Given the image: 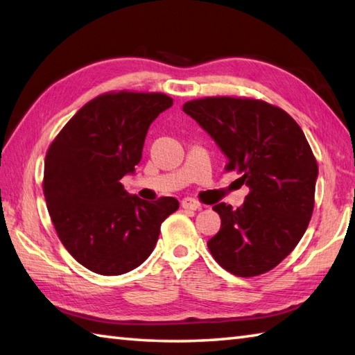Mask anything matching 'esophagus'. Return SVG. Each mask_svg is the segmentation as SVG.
Returning <instances> with one entry per match:
<instances>
[{
  "label": "esophagus",
  "instance_id": "esophagus-1",
  "mask_svg": "<svg viewBox=\"0 0 355 355\" xmlns=\"http://www.w3.org/2000/svg\"><path fill=\"white\" fill-rule=\"evenodd\" d=\"M182 207L184 210H197L201 207V205L198 201H195L193 198H183L182 200Z\"/></svg>",
  "mask_w": 355,
  "mask_h": 355
}]
</instances>
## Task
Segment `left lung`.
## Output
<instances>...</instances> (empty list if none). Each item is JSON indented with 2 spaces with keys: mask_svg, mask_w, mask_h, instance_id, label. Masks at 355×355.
<instances>
[{
  "mask_svg": "<svg viewBox=\"0 0 355 355\" xmlns=\"http://www.w3.org/2000/svg\"><path fill=\"white\" fill-rule=\"evenodd\" d=\"M183 111L250 189L238 209L214 206L221 229L209 239L210 253L232 275L267 273L293 252L313 215L319 168L304 131L282 108L248 97H205Z\"/></svg>",
  "mask_w": 355,
  "mask_h": 355,
  "instance_id": "left-lung-1",
  "label": "left lung"
}]
</instances>
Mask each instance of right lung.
I'll use <instances>...</instances> for the list:
<instances>
[{"mask_svg": "<svg viewBox=\"0 0 355 355\" xmlns=\"http://www.w3.org/2000/svg\"><path fill=\"white\" fill-rule=\"evenodd\" d=\"M171 107L163 93L101 94L47 150L42 187L53 225L73 258L97 275L119 276L145 262L180 206L172 197L145 201L120 183L140 163L149 125Z\"/></svg>", "mask_w": 355, "mask_h": 355, "instance_id": "right-lung-1", "label": "right lung"}]
</instances>
